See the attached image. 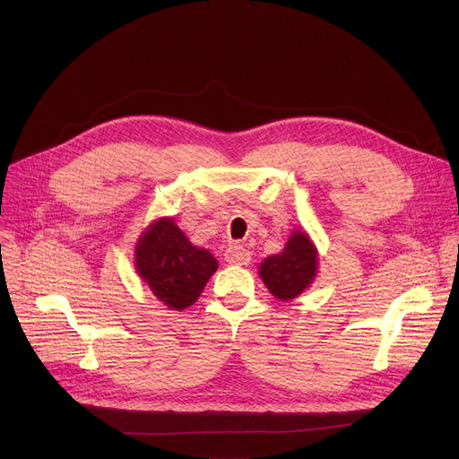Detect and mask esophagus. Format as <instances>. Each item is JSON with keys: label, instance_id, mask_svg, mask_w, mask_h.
<instances>
[{"label": "esophagus", "instance_id": "1", "mask_svg": "<svg viewBox=\"0 0 459 459\" xmlns=\"http://www.w3.org/2000/svg\"><path fill=\"white\" fill-rule=\"evenodd\" d=\"M225 260L229 264H234V266H247V264L251 262V253L244 246L232 244L225 251Z\"/></svg>", "mask_w": 459, "mask_h": 459}]
</instances>
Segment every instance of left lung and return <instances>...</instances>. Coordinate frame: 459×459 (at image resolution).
Returning a JSON list of instances; mask_svg holds the SVG:
<instances>
[{"instance_id": "obj_1", "label": "left lung", "mask_w": 459, "mask_h": 459, "mask_svg": "<svg viewBox=\"0 0 459 459\" xmlns=\"http://www.w3.org/2000/svg\"><path fill=\"white\" fill-rule=\"evenodd\" d=\"M316 273V249L305 232H294L281 255L260 264V277L279 299L299 296Z\"/></svg>"}]
</instances>
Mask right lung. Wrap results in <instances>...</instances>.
<instances>
[{"mask_svg":"<svg viewBox=\"0 0 459 459\" xmlns=\"http://www.w3.org/2000/svg\"><path fill=\"white\" fill-rule=\"evenodd\" d=\"M135 266L158 299L182 310L197 301L217 260L193 247L173 220H160L139 239Z\"/></svg>","mask_w":459,"mask_h":459,"instance_id":"1","label":"right lung"}]
</instances>
